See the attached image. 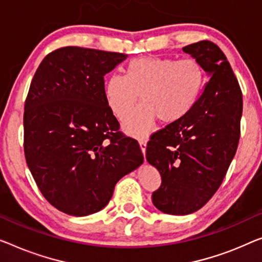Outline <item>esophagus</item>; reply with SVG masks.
<instances>
[{
    "mask_svg": "<svg viewBox=\"0 0 262 262\" xmlns=\"http://www.w3.org/2000/svg\"><path fill=\"white\" fill-rule=\"evenodd\" d=\"M139 144H140V148H141V151L143 156L146 155V148H147V140L146 139H141L139 141ZM144 161H146V156H144Z\"/></svg>",
    "mask_w": 262,
    "mask_h": 262,
    "instance_id": "34e87169",
    "label": "esophagus"
}]
</instances>
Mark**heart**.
I'll use <instances>...</instances> for the list:
<instances>
[{
	"label": "heart",
	"mask_w": 262,
	"mask_h": 262,
	"mask_svg": "<svg viewBox=\"0 0 262 262\" xmlns=\"http://www.w3.org/2000/svg\"><path fill=\"white\" fill-rule=\"evenodd\" d=\"M205 84V69L194 58L175 61L168 57L144 56L132 60L126 76L112 75L104 84V96L115 116L126 119L139 101L142 106L129 115L123 127L142 136L156 120L178 122L192 111Z\"/></svg>",
	"instance_id": "1"
}]
</instances>
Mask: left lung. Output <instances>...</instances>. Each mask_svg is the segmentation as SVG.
I'll return each mask as SVG.
<instances>
[{
    "label": "left lung",
    "instance_id": "left-lung-1",
    "mask_svg": "<svg viewBox=\"0 0 262 262\" xmlns=\"http://www.w3.org/2000/svg\"><path fill=\"white\" fill-rule=\"evenodd\" d=\"M182 50L199 61L209 81L188 114L150 138L146 158L161 175L154 206L171 215L192 214L220 187L240 139L243 94L225 54L210 41Z\"/></svg>",
    "mask_w": 262,
    "mask_h": 262
}]
</instances>
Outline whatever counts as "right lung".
Masks as SVG:
<instances>
[{"label":"right lung","instance_id":"add662e5","mask_svg":"<svg viewBox=\"0 0 262 262\" xmlns=\"http://www.w3.org/2000/svg\"><path fill=\"white\" fill-rule=\"evenodd\" d=\"M120 53L64 47L47 55L25 104V154L50 205L85 216L108 205L121 178L142 165L138 141L119 135L103 76Z\"/></svg>","mask_w":262,"mask_h":262}]
</instances>
